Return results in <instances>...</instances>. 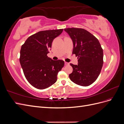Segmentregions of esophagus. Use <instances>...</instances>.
Listing matches in <instances>:
<instances>
[{"instance_id":"obj_1","label":"esophagus","mask_w":124,"mask_h":124,"mask_svg":"<svg viewBox=\"0 0 124 124\" xmlns=\"http://www.w3.org/2000/svg\"><path fill=\"white\" fill-rule=\"evenodd\" d=\"M65 65L66 66L68 65H69V63L67 62H65Z\"/></svg>"}]
</instances>
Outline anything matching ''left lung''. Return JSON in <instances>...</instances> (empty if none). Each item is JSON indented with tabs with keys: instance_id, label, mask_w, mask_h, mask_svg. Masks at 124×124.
I'll use <instances>...</instances> for the list:
<instances>
[{
	"instance_id": "left-lung-1",
	"label": "left lung",
	"mask_w": 124,
	"mask_h": 124,
	"mask_svg": "<svg viewBox=\"0 0 124 124\" xmlns=\"http://www.w3.org/2000/svg\"><path fill=\"white\" fill-rule=\"evenodd\" d=\"M64 30L72 40V54L78 59V65L70 63L73 68L69 76L70 79L80 86L91 85L99 76L103 63V50L99 41L83 28H68Z\"/></svg>"
}]
</instances>
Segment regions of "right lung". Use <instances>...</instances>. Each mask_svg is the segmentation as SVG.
Wrapping results in <instances>:
<instances>
[{"label": "right lung", "instance_id": "add662e5", "mask_svg": "<svg viewBox=\"0 0 124 124\" xmlns=\"http://www.w3.org/2000/svg\"><path fill=\"white\" fill-rule=\"evenodd\" d=\"M62 31L63 29L40 31L29 37L22 46L20 62L24 76L37 89H46L54 84L64 66V61H53L47 56L53 40Z\"/></svg>", "mask_w": 124, "mask_h": 124}]
</instances>
